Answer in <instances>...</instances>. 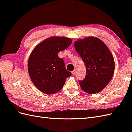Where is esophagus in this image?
Segmentation results:
<instances>
[{"label": "esophagus", "instance_id": "obj_1", "mask_svg": "<svg viewBox=\"0 0 132 132\" xmlns=\"http://www.w3.org/2000/svg\"><path fill=\"white\" fill-rule=\"evenodd\" d=\"M76 73V69H74L73 71H72V72H71V73H72L73 75H74Z\"/></svg>", "mask_w": 132, "mask_h": 132}]
</instances>
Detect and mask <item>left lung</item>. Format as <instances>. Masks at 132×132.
Wrapping results in <instances>:
<instances>
[{
    "label": "left lung",
    "mask_w": 132,
    "mask_h": 132,
    "mask_svg": "<svg viewBox=\"0 0 132 132\" xmlns=\"http://www.w3.org/2000/svg\"><path fill=\"white\" fill-rule=\"evenodd\" d=\"M74 47L86 68L85 78L79 81L81 89L91 94L99 93L108 85L114 74V61L111 51L96 37L78 39Z\"/></svg>",
    "instance_id": "1"
}]
</instances>
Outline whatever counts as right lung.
<instances>
[{
    "label": "right lung",
    "instance_id": "1",
    "mask_svg": "<svg viewBox=\"0 0 132 132\" xmlns=\"http://www.w3.org/2000/svg\"><path fill=\"white\" fill-rule=\"evenodd\" d=\"M71 39L53 36L35 47L28 61V71L34 85L42 93L53 94L61 90L71 73L67 71L64 60L58 57L59 51L67 49Z\"/></svg>",
    "mask_w": 132,
    "mask_h": 132
}]
</instances>
